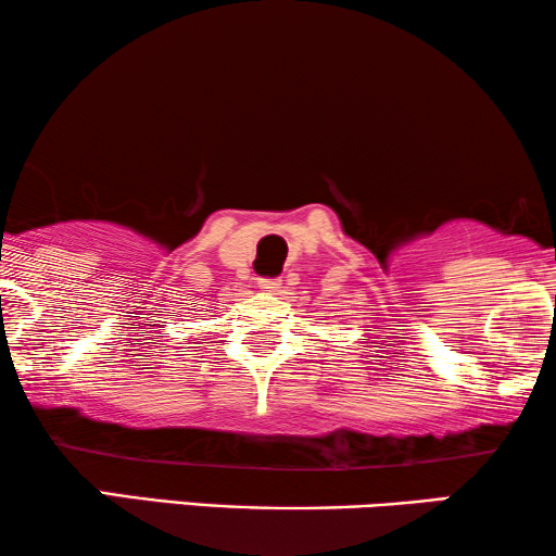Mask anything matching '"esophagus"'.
I'll use <instances>...</instances> for the list:
<instances>
[{
    "instance_id": "34e87169",
    "label": "esophagus",
    "mask_w": 556,
    "mask_h": 556,
    "mask_svg": "<svg viewBox=\"0 0 556 556\" xmlns=\"http://www.w3.org/2000/svg\"><path fill=\"white\" fill-rule=\"evenodd\" d=\"M257 286H261L265 293H278L280 288H283V283H280L278 278H261L257 280Z\"/></svg>"
}]
</instances>
